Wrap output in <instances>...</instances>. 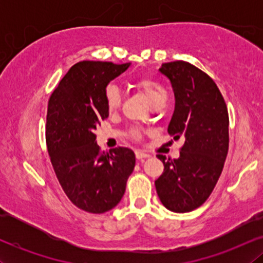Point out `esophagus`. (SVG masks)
<instances>
[{"label":"esophagus","mask_w":263,"mask_h":263,"mask_svg":"<svg viewBox=\"0 0 263 263\" xmlns=\"http://www.w3.org/2000/svg\"><path fill=\"white\" fill-rule=\"evenodd\" d=\"M135 153H136V158H137L138 161H143V159L148 158V157H149V155H147V153L142 152V151H136Z\"/></svg>","instance_id":"34e87169"}]
</instances>
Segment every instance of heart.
Listing matches in <instances>:
<instances>
[{
    "instance_id": "obj_1",
    "label": "heart",
    "mask_w": 263,
    "mask_h": 263,
    "mask_svg": "<svg viewBox=\"0 0 263 263\" xmlns=\"http://www.w3.org/2000/svg\"><path fill=\"white\" fill-rule=\"evenodd\" d=\"M137 87L143 92L144 98L149 102V105H155L156 102H165L168 99L167 89L162 85L159 81L149 77L141 78L137 80ZM105 104L108 111H116L121 105V92L120 89L115 84H108L104 92ZM134 136H138L137 131H132Z\"/></svg>"
}]
</instances>
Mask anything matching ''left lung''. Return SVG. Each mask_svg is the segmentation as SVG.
Instances as JSON below:
<instances>
[{
    "label": "left lung",
    "mask_w": 263,
    "mask_h": 263,
    "mask_svg": "<svg viewBox=\"0 0 263 263\" xmlns=\"http://www.w3.org/2000/svg\"><path fill=\"white\" fill-rule=\"evenodd\" d=\"M159 71L170 79L176 99L168 134L184 144L178 159L157 156L164 164L155 182L157 194L168 210L188 213L205 203L224 168L228 107L214 80L190 63H164Z\"/></svg>",
    "instance_id": "obj_1"
}]
</instances>
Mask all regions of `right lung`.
<instances>
[{
    "instance_id": "right-lung-1",
    "label": "right lung",
    "mask_w": 263,
    "mask_h": 263,
    "mask_svg": "<svg viewBox=\"0 0 263 263\" xmlns=\"http://www.w3.org/2000/svg\"><path fill=\"white\" fill-rule=\"evenodd\" d=\"M131 63H77L48 102L45 141L60 185L79 209L102 214L125 194L136 157L126 147L100 152L95 129L108 117L104 92Z\"/></svg>"
}]
</instances>
